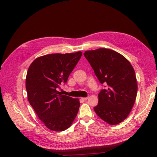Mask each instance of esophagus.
<instances>
[{"instance_id":"34e87169","label":"esophagus","mask_w":157,"mask_h":157,"mask_svg":"<svg viewBox=\"0 0 157 157\" xmlns=\"http://www.w3.org/2000/svg\"><path fill=\"white\" fill-rule=\"evenodd\" d=\"M81 99H82V100H83V101H86V100L88 99V97H83V98H81Z\"/></svg>"}]
</instances>
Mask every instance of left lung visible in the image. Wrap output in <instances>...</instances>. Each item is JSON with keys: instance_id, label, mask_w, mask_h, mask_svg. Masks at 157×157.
Wrapping results in <instances>:
<instances>
[{"instance_id": "obj_1", "label": "left lung", "mask_w": 157, "mask_h": 157, "mask_svg": "<svg viewBox=\"0 0 157 157\" xmlns=\"http://www.w3.org/2000/svg\"><path fill=\"white\" fill-rule=\"evenodd\" d=\"M101 84L108 85L98 94L94 109L98 117L109 125H117L128 116L135 103L137 84L134 69L120 53L107 48L84 53Z\"/></svg>"}]
</instances>
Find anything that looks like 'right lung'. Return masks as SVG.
<instances>
[{
    "instance_id": "add662e5",
    "label": "right lung",
    "mask_w": 157,
    "mask_h": 157,
    "mask_svg": "<svg viewBox=\"0 0 157 157\" xmlns=\"http://www.w3.org/2000/svg\"><path fill=\"white\" fill-rule=\"evenodd\" d=\"M81 55V52L46 55L37 58L29 66L25 82L28 100L49 130L67 129L77 116L78 98L62 95L57 90L67 82Z\"/></svg>"
}]
</instances>
